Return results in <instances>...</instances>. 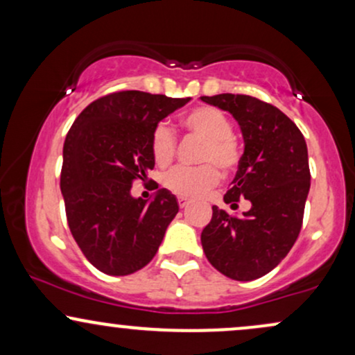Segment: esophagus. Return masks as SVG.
I'll list each match as a JSON object with an SVG mask.
<instances>
[{
  "label": "esophagus",
  "instance_id": "34e87169",
  "mask_svg": "<svg viewBox=\"0 0 355 355\" xmlns=\"http://www.w3.org/2000/svg\"><path fill=\"white\" fill-rule=\"evenodd\" d=\"M177 202H178V207H180V209L189 205V198H185V197H178Z\"/></svg>",
  "mask_w": 355,
  "mask_h": 355
}]
</instances>
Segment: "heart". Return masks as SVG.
I'll return each instance as SVG.
<instances>
[{
	"label": "heart",
	"instance_id": "b5f03b06",
	"mask_svg": "<svg viewBox=\"0 0 355 355\" xmlns=\"http://www.w3.org/2000/svg\"><path fill=\"white\" fill-rule=\"evenodd\" d=\"M182 125L190 135L203 140L198 162L202 166H175L164 175L162 183L166 190L180 197H200L220 182V172L230 173L237 168L242 150L237 138L232 135L230 120L214 107H197L185 113ZM153 160L165 166L173 160L177 150V137L168 125L158 123L150 140Z\"/></svg>",
	"mask_w": 355,
	"mask_h": 355
}]
</instances>
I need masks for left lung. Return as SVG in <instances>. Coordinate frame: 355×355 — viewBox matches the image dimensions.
<instances>
[{"mask_svg": "<svg viewBox=\"0 0 355 355\" xmlns=\"http://www.w3.org/2000/svg\"><path fill=\"white\" fill-rule=\"evenodd\" d=\"M202 101L230 112L245 150L225 203H252L242 217L218 207L202 232V247L220 274L248 282L268 274L294 247L311 189L307 145L297 125L274 105L248 95L222 93Z\"/></svg>", "mask_w": 355, "mask_h": 355, "instance_id": "obj_1", "label": "left lung"}]
</instances>
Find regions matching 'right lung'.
<instances>
[{
    "label": "right lung",
    "mask_w": 355,
    "mask_h": 355,
    "mask_svg": "<svg viewBox=\"0 0 355 355\" xmlns=\"http://www.w3.org/2000/svg\"><path fill=\"white\" fill-rule=\"evenodd\" d=\"M189 101L126 89L92 101L73 121L60 187L73 239L103 274L144 268L177 215V198L168 190H158L150 202L133 198L130 190L155 166L153 128Z\"/></svg>",
    "instance_id": "1"
}]
</instances>
